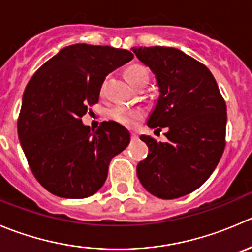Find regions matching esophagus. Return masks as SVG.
<instances>
[{"instance_id": "obj_1", "label": "esophagus", "mask_w": 252, "mask_h": 252, "mask_svg": "<svg viewBox=\"0 0 252 252\" xmlns=\"http://www.w3.org/2000/svg\"><path fill=\"white\" fill-rule=\"evenodd\" d=\"M131 140H138V135H136V133H131Z\"/></svg>"}]
</instances>
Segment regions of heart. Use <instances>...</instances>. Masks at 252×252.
Here are the masks:
<instances>
[{"instance_id":"b5f03b06","label":"heart","mask_w":252,"mask_h":252,"mask_svg":"<svg viewBox=\"0 0 252 252\" xmlns=\"http://www.w3.org/2000/svg\"><path fill=\"white\" fill-rule=\"evenodd\" d=\"M126 80L130 82L131 85L138 84L141 80H149V72L141 65H131L128 67L126 72ZM144 109L140 107H123L118 106L111 111V117L117 121L118 123L123 124L126 126H133L139 119L143 118Z\"/></svg>"}]
</instances>
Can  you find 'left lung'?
<instances>
[{"label": "left lung", "mask_w": 252, "mask_h": 252, "mask_svg": "<svg viewBox=\"0 0 252 252\" xmlns=\"http://www.w3.org/2000/svg\"><path fill=\"white\" fill-rule=\"evenodd\" d=\"M131 50L150 67L160 91L148 126L167 130L165 143L140 136L149 154L136 166V175L155 197L186 196L208 180L223 155L225 101L208 67L183 51L166 46Z\"/></svg>", "instance_id": "left-lung-1"}]
</instances>
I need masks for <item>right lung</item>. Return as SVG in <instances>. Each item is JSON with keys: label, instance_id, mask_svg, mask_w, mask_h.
Returning a JSON list of instances; mask_svg holds the SVG:
<instances>
[{"label": "right lung", "instance_id": "right-lung-1", "mask_svg": "<svg viewBox=\"0 0 252 252\" xmlns=\"http://www.w3.org/2000/svg\"><path fill=\"white\" fill-rule=\"evenodd\" d=\"M133 58L126 49L74 44L29 80L17 129L29 167L46 191L79 199L103 186L109 162L128 146L130 134L113 121L91 133L81 118L98 102L107 75Z\"/></svg>", "mask_w": 252, "mask_h": 252}]
</instances>
